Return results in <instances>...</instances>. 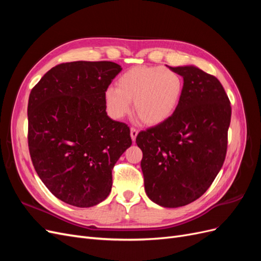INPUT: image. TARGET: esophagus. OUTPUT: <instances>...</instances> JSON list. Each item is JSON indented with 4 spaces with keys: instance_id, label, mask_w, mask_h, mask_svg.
I'll return each mask as SVG.
<instances>
[{
    "instance_id": "1",
    "label": "esophagus",
    "mask_w": 261,
    "mask_h": 261,
    "mask_svg": "<svg viewBox=\"0 0 261 261\" xmlns=\"http://www.w3.org/2000/svg\"><path fill=\"white\" fill-rule=\"evenodd\" d=\"M137 135H138V129H136V128H134V127H132V128H130V137H132L133 141L136 139Z\"/></svg>"
}]
</instances>
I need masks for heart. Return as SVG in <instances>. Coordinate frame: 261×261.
Listing matches in <instances>:
<instances>
[{"label": "heart", "instance_id": "b5f03b06", "mask_svg": "<svg viewBox=\"0 0 261 261\" xmlns=\"http://www.w3.org/2000/svg\"><path fill=\"white\" fill-rule=\"evenodd\" d=\"M184 82L179 74L163 66H135L122 74L116 88L105 91L109 114L122 118L134 111L147 125H159L176 111L183 96Z\"/></svg>", "mask_w": 261, "mask_h": 261}]
</instances>
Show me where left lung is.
I'll return each instance as SVG.
<instances>
[{
	"label": "left lung",
	"instance_id": "8db88e82",
	"mask_svg": "<svg viewBox=\"0 0 261 261\" xmlns=\"http://www.w3.org/2000/svg\"><path fill=\"white\" fill-rule=\"evenodd\" d=\"M169 68L184 80L179 106L165 122L140 132L136 144L147 196L176 208L206 193L222 168L232 109L217 77L195 66Z\"/></svg>",
	"mask_w": 261,
	"mask_h": 261
}]
</instances>
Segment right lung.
<instances>
[{"mask_svg":"<svg viewBox=\"0 0 261 261\" xmlns=\"http://www.w3.org/2000/svg\"><path fill=\"white\" fill-rule=\"evenodd\" d=\"M121 70L108 61L62 63L29 94L31 161L46 188L72 206L107 198L114 164L132 145L128 126L106 112L105 91Z\"/></svg>","mask_w":261,"mask_h":261,"instance_id":"right-lung-1","label":"right lung"}]
</instances>
